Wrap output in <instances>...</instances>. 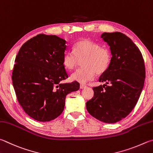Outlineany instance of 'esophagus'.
Returning a JSON list of instances; mask_svg holds the SVG:
<instances>
[{
    "instance_id": "34e87169",
    "label": "esophagus",
    "mask_w": 153,
    "mask_h": 153,
    "mask_svg": "<svg viewBox=\"0 0 153 153\" xmlns=\"http://www.w3.org/2000/svg\"><path fill=\"white\" fill-rule=\"evenodd\" d=\"M86 87H87V86H85V85H81V86H80V88H81V89H85Z\"/></svg>"
}]
</instances>
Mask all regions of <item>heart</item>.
<instances>
[{"instance_id":"1","label":"heart","mask_w":153,"mask_h":153,"mask_svg":"<svg viewBox=\"0 0 153 153\" xmlns=\"http://www.w3.org/2000/svg\"><path fill=\"white\" fill-rule=\"evenodd\" d=\"M83 60V68L76 70L71 74L74 81L85 84L95 78L96 73L102 74L108 69L111 63V55L108 48L89 39L81 40L74 45L73 51L67 50L62 57L64 66L68 70L74 69L79 60Z\"/></svg>"}]
</instances>
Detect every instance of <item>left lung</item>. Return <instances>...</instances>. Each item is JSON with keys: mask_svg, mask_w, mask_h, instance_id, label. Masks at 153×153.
I'll list each match as a JSON object with an SVG mask.
<instances>
[{"mask_svg": "<svg viewBox=\"0 0 153 153\" xmlns=\"http://www.w3.org/2000/svg\"><path fill=\"white\" fill-rule=\"evenodd\" d=\"M101 37L110 46L111 63L99 79L106 84L93 88L94 96L86 107L96 119L113 124L134 108L144 87L145 66L140 50L124 33H103Z\"/></svg>", "mask_w": 153, "mask_h": 153, "instance_id": "8db88e82", "label": "left lung"}]
</instances>
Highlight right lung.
<instances>
[{"mask_svg": "<svg viewBox=\"0 0 153 153\" xmlns=\"http://www.w3.org/2000/svg\"><path fill=\"white\" fill-rule=\"evenodd\" d=\"M66 40L39 34L29 39L16 56L13 85L25 113L39 122H49L62 113L66 96L80 88L78 82L61 83L68 77L62 63Z\"/></svg>", "mask_w": 153, "mask_h": 153, "instance_id": "right-lung-1", "label": "right lung"}]
</instances>
